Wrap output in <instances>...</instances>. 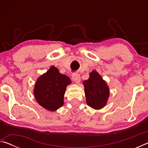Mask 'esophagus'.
Returning <instances> with one entry per match:
<instances>
[{
	"label": "esophagus",
	"mask_w": 148,
	"mask_h": 148,
	"mask_svg": "<svg viewBox=\"0 0 148 148\" xmlns=\"http://www.w3.org/2000/svg\"><path fill=\"white\" fill-rule=\"evenodd\" d=\"M72 79H73V81L75 82L76 84H78L80 82V76L79 74H77V73H74L72 74Z\"/></svg>",
	"instance_id": "obj_1"
}]
</instances>
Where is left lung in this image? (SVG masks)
I'll use <instances>...</instances> for the list:
<instances>
[{"label":"left lung","instance_id":"left-lung-1","mask_svg":"<svg viewBox=\"0 0 148 148\" xmlns=\"http://www.w3.org/2000/svg\"><path fill=\"white\" fill-rule=\"evenodd\" d=\"M86 102L90 107L99 110L106 104L110 90L106 82L96 71L89 74V78L83 82Z\"/></svg>","mask_w":148,"mask_h":148}]
</instances>
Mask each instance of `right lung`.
<instances>
[{"instance_id": "1", "label": "right lung", "mask_w": 148, "mask_h": 148, "mask_svg": "<svg viewBox=\"0 0 148 148\" xmlns=\"http://www.w3.org/2000/svg\"><path fill=\"white\" fill-rule=\"evenodd\" d=\"M71 84V81L68 76L60 74L59 70L52 66L36 82L34 97L45 109L56 111L64 104L66 88Z\"/></svg>"}]
</instances>
